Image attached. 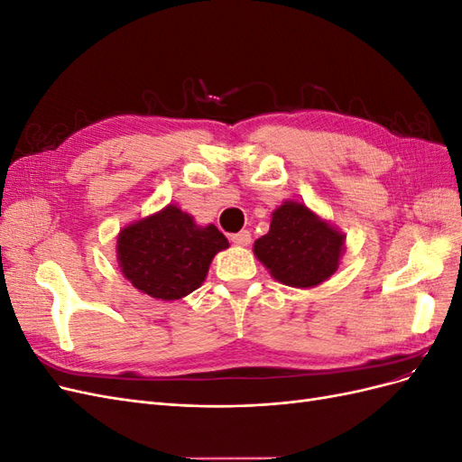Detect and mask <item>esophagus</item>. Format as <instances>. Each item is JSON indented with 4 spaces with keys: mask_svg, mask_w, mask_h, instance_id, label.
Masks as SVG:
<instances>
[{
    "mask_svg": "<svg viewBox=\"0 0 462 462\" xmlns=\"http://www.w3.org/2000/svg\"><path fill=\"white\" fill-rule=\"evenodd\" d=\"M231 243L239 245V246H246V245H250V233H248V231H241V233H235V235H231Z\"/></svg>",
    "mask_w": 462,
    "mask_h": 462,
    "instance_id": "obj_1",
    "label": "esophagus"
}]
</instances>
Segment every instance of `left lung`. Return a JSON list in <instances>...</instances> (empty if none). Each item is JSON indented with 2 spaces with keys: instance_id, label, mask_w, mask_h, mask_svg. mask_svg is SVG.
<instances>
[{
  "instance_id": "8db88e82",
  "label": "left lung",
  "mask_w": 462,
  "mask_h": 462,
  "mask_svg": "<svg viewBox=\"0 0 462 462\" xmlns=\"http://www.w3.org/2000/svg\"><path fill=\"white\" fill-rule=\"evenodd\" d=\"M345 233L299 200H285L272 214L270 231L254 243V256L275 282L318 287L337 272Z\"/></svg>"
}]
</instances>
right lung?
<instances>
[{"label": "right lung", "mask_w": 462, "mask_h": 462, "mask_svg": "<svg viewBox=\"0 0 462 462\" xmlns=\"http://www.w3.org/2000/svg\"><path fill=\"white\" fill-rule=\"evenodd\" d=\"M229 248L214 223L199 226L175 204L136 219L117 235V262L134 289L152 299L179 300L197 291L209 263Z\"/></svg>", "instance_id": "1"}]
</instances>
